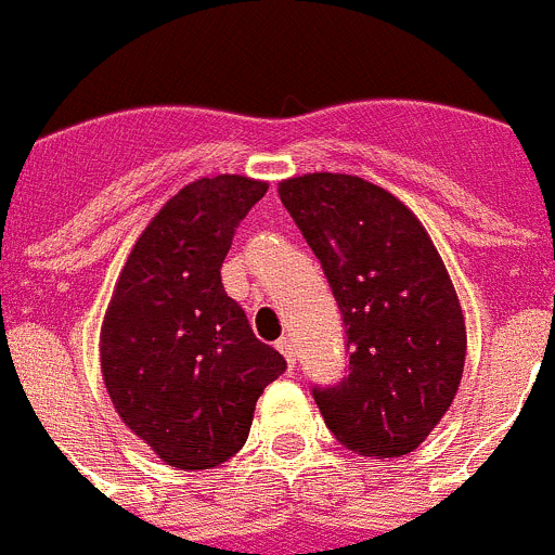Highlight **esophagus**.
<instances>
[{
  "label": "esophagus",
  "instance_id": "34e87169",
  "mask_svg": "<svg viewBox=\"0 0 555 555\" xmlns=\"http://www.w3.org/2000/svg\"><path fill=\"white\" fill-rule=\"evenodd\" d=\"M274 346H278V351H281L283 357H286L288 367H294V365H297V348L292 346V340H288V337H281V340L274 343Z\"/></svg>",
  "mask_w": 555,
  "mask_h": 555
}]
</instances>
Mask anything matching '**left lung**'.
I'll return each instance as SVG.
<instances>
[{"instance_id": "left-lung-1", "label": "left lung", "mask_w": 555, "mask_h": 555, "mask_svg": "<svg viewBox=\"0 0 555 555\" xmlns=\"http://www.w3.org/2000/svg\"><path fill=\"white\" fill-rule=\"evenodd\" d=\"M278 193L346 324L348 376L313 389L321 416L360 455H409L461 387L466 321L450 272L416 215L378 184L324 171Z\"/></svg>"}]
</instances>
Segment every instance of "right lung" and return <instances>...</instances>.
<instances>
[{
	"label": "right lung",
	"instance_id": "add662e5",
	"mask_svg": "<svg viewBox=\"0 0 555 555\" xmlns=\"http://www.w3.org/2000/svg\"><path fill=\"white\" fill-rule=\"evenodd\" d=\"M263 193L267 182L240 173L184 184L139 236L105 310L100 367L111 403L173 468L234 457L263 387L286 371L220 281L236 225Z\"/></svg>",
	"mask_w": 555,
	"mask_h": 555
}]
</instances>
